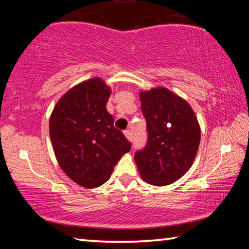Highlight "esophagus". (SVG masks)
<instances>
[{"label": "esophagus", "mask_w": 249, "mask_h": 249, "mask_svg": "<svg viewBox=\"0 0 249 249\" xmlns=\"http://www.w3.org/2000/svg\"><path fill=\"white\" fill-rule=\"evenodd\" d=\"M124 135H125V137L127 138V140H128L129 142H132V140H133V136H132V132H130L129 129H126V130H124Z\"/></svg>", "instance_id": "34e87169"}]
</instances>
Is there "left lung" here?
Segmentation results:
<instances>
[{
  "label": "left lung",
  "instance_id": "obj_1",
  "mask_svg": "<svg viewBox=\"0 0 249 249\" xmlns=\"http://www.w3.org/2000/svg\"><path fill=\"white\" fill-rule=\"evenodd\" d=\"M140 96L148 138L135 153L137 169L149 184L174 183L190 169L199 148L196 116L187 101L165 88L141 92Z\"/></svg>",
  "mask_w": 249,
  "mask_h": 249
}]
</instances>
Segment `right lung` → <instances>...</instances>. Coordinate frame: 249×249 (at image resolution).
<instances>
[{
  "mask_svg": "<svg viewBox=\"0 0 249 249\" xmlns=\"http://www.w3.org/2000/svg\"><path fill=\"white\" fill-rule=\"evenodd\" d=\"M111 89L100 78L84 81L58 101L49 121V135L61 169L81 187L107 182L130 142L114 127L107 109Z\"/></svg>",
  "mask_w": 249,
  "mask_h": 249,
  "instance_id": "obj_1",
  "label": "right lung"
}]
</instances>
